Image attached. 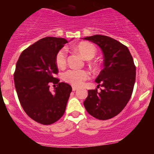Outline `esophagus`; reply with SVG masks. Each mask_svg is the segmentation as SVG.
Segmentation results:
<instances>
[{"mask_svg":"<svg viewBox=\"0 0 154 154\" xmlns=\"http://www.w3.org/2000/svg\"><path fill=\"white\" fill-rule=\"evenodd\" d=\"M77 89H78V88H77V87H75V86L72 87V91H74V92H75V91L77 90Z\"/></svg>","mask_w":154,"mask_h":154,"instance_id":"obj_1","label":"esophagus"}]
</instances>
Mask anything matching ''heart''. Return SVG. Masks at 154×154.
Here are the masks:
<instances>
[{
	"mask_svg": "<svg viewBox=\"0 0 154 154\" xmlns=\"http://www.w3.org/2000/svg\"><path fill=\"white\" fill-rule=\"evenodd\" d=\"M75 50L78 51L85 59L90 60L96 54V47L90 42H82L75 46ZM66 51L62 48L57 52L55 62L58 67L62 68L66 64ZM62 78L65 82L73 86H80L89 78V73L86 70L81 69H69L62 73Z\"/></svg>",
	"mask_w": 154,
	"mask_h": 154,
	"instance_id": "b5f03b06",
	"label": "heart"
}]
</instances>
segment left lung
<instances>
[{"mask_svg":"<svg viewBox=\"0 0 154 154\" xmlns=\"http://www.w3.org/2000/svg\"><path fill=\"white\" fill-rule=\"evenodd\" d=\"M84 39L97 45L104 57V68L96 79L101 91H88L84 106L96 119H111L124 109L133 93L136 80L133 57L126 46L110 37L96 35Z\"/></svg>","mask_w":154,"mask_h":154,"instance_id":"1","label":"left lung"}]
</instances>
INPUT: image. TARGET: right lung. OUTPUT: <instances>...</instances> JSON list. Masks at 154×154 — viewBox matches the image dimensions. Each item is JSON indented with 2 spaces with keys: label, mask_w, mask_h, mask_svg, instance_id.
<instances>
[{
  "label": "right lung",
  "mask_w": 154,
  "mask_h": 154,
  "mask_svg": "<svg viewBox=\"0 0 154 154\" xmlns=\"http://www.w3.org/2000/svg\"><path fill=\"white\" fill-rule=\"evenodd\" d=\"M68 41L46 37L24 50L16 64L14 85L19 101L30 118L41 124L50 125L64 115L72 86L59 82L55 56ZM57 84L55 94L50 84Z\"/></svg>",
  "instance_id": "right-lung-1"
}]
</instances>
